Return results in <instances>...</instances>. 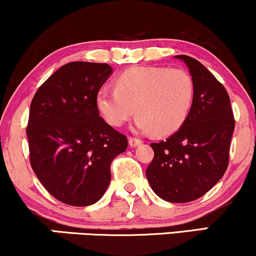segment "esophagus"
Instances as JSON below:
<instances>
[{
    "label": "esophagus",
    "mask_w": 256,
    "mask_h": 256,
    "mask_svg": "<svg viewBox=\"0 0 256 256\" xmlns=\"http://www.w3.org/2000/svg\"><path fill=\"white\" fill-rule=\"evenodd\" d=\"M142 143V140L140 138H134V137H130L128 138V144H130L131 148H134V146H140Z\"/></svg>",
    "instance_id": "1"
}]
</instances>
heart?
I'll use <instances>...</instances> for the list:
<instances>
[{"instance_id": "1", "label": "heart", "mask_w": 256, "mask_h": 256, "mask_svg": "<svg viewBox=\"0 0 256 256\" xmlns=\"http://www.w3.org/2000/svg\"><path fill=\"white\" fill-rule=\"evenodd\" d=\"M195 85L180 68L137 66L116 79V89L102 88L96 104L106 122L120 126L134 114V128L160 136L177 131L189 116Z\"/></svg>"}]
</instances>
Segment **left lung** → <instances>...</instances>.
I'll list each match as a JSON object with an SVG mask.
<instances>
[{
	"label": "left lung",
	"mask_w": 256,
	"mask_h": 256,
	"mask_svg": "<svg viewBox=\"0 0 256 256\" xmlns=\"http://www.w3.org/2000/svg\"><path fill=\"white\" fill-rule=\"evenodd\" d=\"M174 58L189 68L195 85L192 106L177 132L152 143L154 158L146 176L158 198L184 204L204 196L224 176L234 119L228 91L218 79L194 58Z\"/></svg>",
	"instance_id": "obj_1"
}]
</instances>
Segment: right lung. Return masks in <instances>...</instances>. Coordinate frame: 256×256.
<instances>
[{
	"label": "right lung",
	"mask_w": 256,
	"mask_h": 256,
	"mask_svg": "<svg viewBox=\"0 0 256 256\" xmlns=\"http://www.w3.org/2000/svg\"><path fill=\"white\" fill-rule=\"evenodd\" d=\"M112 73L107 64H66L32 98L26 128L32 170L66 204H96L110 185L112 161L128 148V138L100 116L96 104Z\"/></svg>",
	"instance_id": "add662e5"
}]
</instances>
